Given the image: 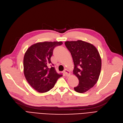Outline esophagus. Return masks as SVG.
Segmentation results:
<instances>
[{
  "label": "esophagus",
  "instance_id": "obj_1",
  "mask_svg": "<svg viewBox=\"0 0 123 123\" xmlns=\"http://www.w3.org/2000/svg\"><path fill=\"white\" fill-rule=\"evenodd\" d=\"M64 73H65V75L66 76H69L70 75V72H69V71L67 70V69H65V70H64Z\"/></svg>",
  "mask_w": 123,
  "mask_h": 123
}]
</instances>
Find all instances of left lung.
I'll list each match as a JSON object with an SVG mask.
<instances>
[{
	"label": "left lung",
	"mask_w": 123,
	"mask_h": 123,
	"mask_svg": "<svg viewBox=\"0 0 123 123\" xmlns=\"http://www.w3.org/2000/svg\"><path fill=\"white\" fill-rule=\"evenodd\" d=\"M74 64L73 74L79 80L74 87L77 92L88 91L97 83L101 70V60L97 49L92 44L81 40L66 41Z\"/></svg>",
	"instance_id": "left-lung-1"
}]
</instances>
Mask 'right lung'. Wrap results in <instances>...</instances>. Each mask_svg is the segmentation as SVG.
I'll use <instances>...</instances> for the list:
<instances>
[{"label": "right lung", "mask_w": 123, "mask_h": 123, "mask_svg": "<svg viewBox=\"0 0 123 123\" xmlns=\"http://www.w3.org/2000/svg\"><path fill=\"white\" fill-rule=\"evenodd\" d=\"M62 42H44L35 44L26 50L24 58V72L29 84L40 93L49 91L62 74L57 73L55 68H49L53 50ZM53 65V64H52Z\"/></svg>", "instance_id": "1"}]
</instances>
